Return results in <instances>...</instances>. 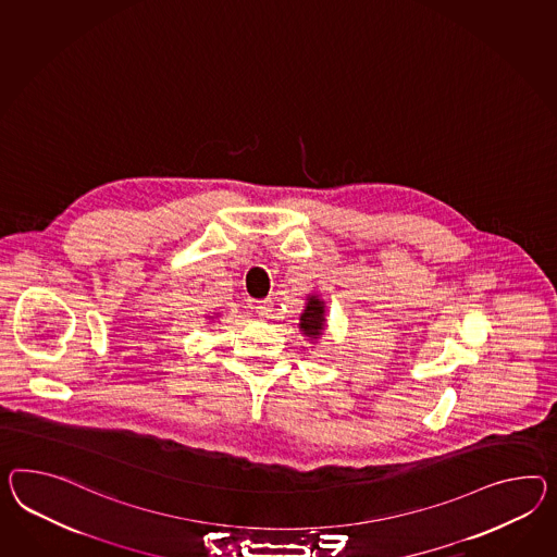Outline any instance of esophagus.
<instances>
[{"instance_id": "34e87169", "label": "esophagus", "mask_w": 557, "mask_h": 557, "mask_svg": "<svg viewBox=\"0 0 557 557\" xmlns=\"http://www.w3.org/2000/svg\"><path fill=\"white\" fill-rule=\"evenodd\" d=\"M255 309H257V313L260 314L262 319H269V317H271L272 311V300H257V302H255Z\"/></svg>"}]
</instances>
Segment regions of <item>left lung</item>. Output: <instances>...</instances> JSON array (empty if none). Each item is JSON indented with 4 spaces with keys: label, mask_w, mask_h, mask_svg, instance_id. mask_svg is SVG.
Here are the masks:
<instances>
[{
    "label": "left lung",
    "mask_w": 557,
    "mask_h": 557,
    "mask_svg": "<svg viewBox=\"0 0 557 557\" xmlns=\"http://www.w3.org/2000/svg\"><path fill=\"white\" fill-rule=\"evenodd\" d=\"M299 329L309 339H319L325 329V302L317 295L307 297V307L300 314Z\"/></svg>",
    "instance_id": "1"
}]
</instances>
